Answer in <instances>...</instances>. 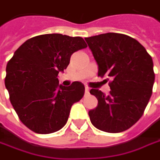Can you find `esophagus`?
Segmentation results:
<instances>
[{
    "mask_svg": "<svg viewBox=\"0 0 160 160\" xmlns=\"http://www.w3.org/2000/svg\"><path fill=\"white\" fill-rule=\"evenodd\" d=\"M89 87H87V86H85V93H89Z\"/></svg>",
    "mask_w": 160,
    "mask_h": 160,
    "instance_id": "obj_1",
    "label": "esophagus"
}]
</instances>
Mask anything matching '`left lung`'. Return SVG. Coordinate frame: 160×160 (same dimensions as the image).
Instances as JSON below:
<instances>
[{"label": "left lung", "instance_id": "1", "mask_svg": "<svg viewBox=\"0 0 160 160\" xmlns=\"http://www.w3.org/2000/svg\"><path fill=\"white\" fill-rule=\"evenodd\" d=\"M85 41L98 65V76L108 77L111 89L108 95L97 89L90 91L98 100L96 108L89 111L91 122L106 132H124L140 119L151 97L155 81L152 57L139 42L120 33Z\"/></svg>", "mask_w": 160, "mask_h": 160}]
</instances>
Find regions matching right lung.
Returning a JSON list of instances; mask_svg holds the SVG:
<instances>
[{"label":"right lung","mask_w":160,"mask_h":160,"mask_svg":"<svg viewBox=\"0 0 160 160\" xmlns=\"http://www.w3.org/2000/svg\"><path fill=\"white\" fill-rule=\"evenodd\" d=\"M86 47L81 37L44 34L26 41L8 61L4 83L11 104L32 132L48 134L66 125L85 88L80 81L59 85L57 76L68 68L71 54Z\"/></svg>","instance_id":"add662e5"}]
</instances>
